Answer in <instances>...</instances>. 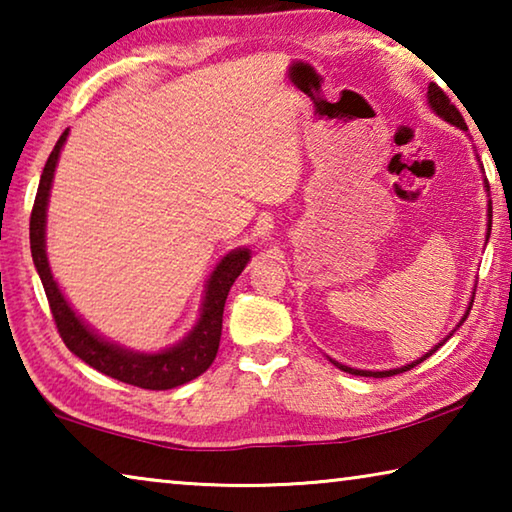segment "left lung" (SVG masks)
Wrapping results in <instances>:
<instances>
[{"instance_id":"left-lung-1","label":"left lung","mask_w":512,"mask_h":512,"mask_svg":"<svg viewBox=\"0 0 512 512\" xmlns=\"http://www.w3.org/2000/svg\"><path fill=\"white\" fill-rule=\"evenodd\" d=\"M427 101H429V106H431V110L436 112L438 117H443L445 121H449V124L452 126H456V128H461V131H467V126H465V121H463V117H461V112L456 110V106L452 101L447 99V94L438 88L436 83H429V90H427ZM483 171V169H481ZM485 187H488V180H485ZM490 192V189H488ZM490 230H492V201H488V232H485V244H488V237H490ZM472 302H474V293H472V300H470V305H467V311L463 314V318H461V323H458L452 332H449V336H445L443 341H440L436 348H431L427 354H422L420 359H415V361H411V363H406V366H402V368H393V370H359V368H350V366H343V363H339V361H334V359H329L334 363L336 368L339 370H343V372H350V375H359V377H393V375H400V372H406V370H411V368H415L418 366V363H422L424 359H429L433 352H436L440 345H445L449 339H452L454 336V332L458 327H461L463 323H465V318H467V314H470V309H472Z\"/></svg>"}]
</instances>
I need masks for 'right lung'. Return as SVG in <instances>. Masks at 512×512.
Returning <instances> with one entry per match:
<instances>
[{
    "mask_svg": "<svg viewBox=\"0 0 512 512\" xmlns=\"http://www.w3.org/2000/svg\"><path fill=\"white\" fill-rule=\"evenodd\" d=\"M67 135L69 128L60 135V140L56 142L54 151H51L45 169H42L36 203H33L29 223L33 264H36L42 287H45L49 309L51 314H54L58 332L63 336L69 352H74L76 357L88 363V366L112 379L124 381V384H131L137 388H149V391H169V388L183 386L187 381L203 375V372L212 366L216 352H219L225 298H228L230 287L235 284L241 271H244L246 264L250 262V250H230V253L216 264L210 280L205 284L201 316H198L196 325L189 329V334L183 336V341H178L176 345H171V348H164L158 352H137L103 339V336L94 332V329L76 314L72 305H69L63 291L58 287V282L54 280V273H51L47 257L45 235L49 192L51 183H54V171L60 158V151H63V146L67 142Z\"/></svg>",
    "mask_w": 512,
    "mask_h": 512,
    "instance_id": "right-lung-1",
    "label": "right lung"
}]
</instances>
